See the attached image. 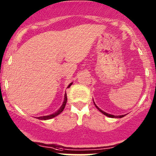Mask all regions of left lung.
<instances>
[{
  "instance_id": "left-lung-1",
  "label": "left lung",
  "mask_w": 156,
  "mask_h": 156,
  "mask_svg": "<svg viewBox=\"0 0 156 156\" xmlns=\"http://www.w3.org/2000/svg\"><path fill=\"white\" fill-rule=\"evenodd\" d=\"M94 104H95V107H96V108L98 109L99 111H100L101 112H102V113H103L104 115H106V116H107V117H109V118H112V119H113V118H123L124 117V116H125V115H111V114H109V113H107V112H104V111H103V110H101V109L100 108H99V107H98L97 106H96V104H95V102H94Z\"/></svg>"
}]
</instances>
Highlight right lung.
I'll return each instance as SVG.
<instances>
[{
    "mask_svg": "<svg viewBox=\"0 0 156 156\" xmlns=\"http://www.w3.org/2000/svg\"><path fill=\"white\" fill-rule=\"evenodd\" d=\"M73 84V82L72 83H70L69 84V86L67 87V88H69L70 87V86ZM66 101H67V97H66V93H65L64 95V102H63L62 105H61V107H60L58 110L56 111L55 112H54V113L49 115H45V116H41V117H38V119H41V120H49V119H52V118H55V116L58 115L60 113H61V112H63V110H64L65 106H66Z\"/></svg>",
    "mask_w": 156,
    "mask_h": 156,
    "instance_id": "right-lung-1",
    "label": "right lung"
}]
</instances>
